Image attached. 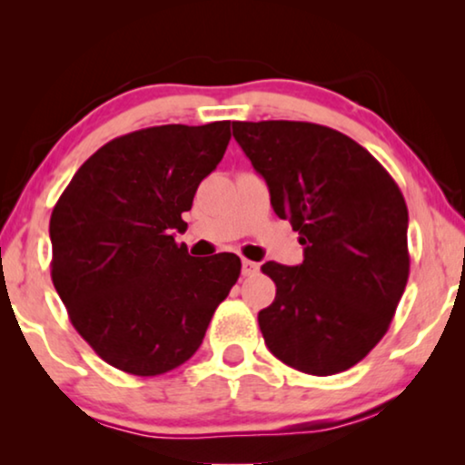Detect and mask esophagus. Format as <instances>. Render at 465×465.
I'll return each instance as SVG.
<instances>
[{
  "label": "esophagus",
  "mask_w": 465,
  "mask_h": 465,
  "mask_svg": "<svg viewBox=\"0 0 465 465\" xmlns=\"http://www.w3.org/2000/svg\"><path fill=\"white\" fill-rule=\"evenodd\" d=\"M241 272H243L245 277H250L253 272H258V264L252 262V260H243V262H241Z\"/></svg>",
  "instance_id": "esophagus-1"
}]
</instances>
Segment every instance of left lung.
I'll return each mask as SVG.
<instances>
[{
	"label": "left lung",
	"instance_id": "1",
	"mask_svg": "<svg viewBox=\"0 0 465 465\" xmlns=\"http://www.w3.org/2000/svg\"><path fill=\"white\" fill-rule=\"evenodd\" d=\"M271 205L301 234L298 266L262 264L277 285L258 313L269 351L328 377L383 339L409 282V209L398 183L351 137L313 123H232Z\"/></svg>",
	"mask_w": 465,
	"mask_h": 465
}]
</instances>
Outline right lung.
I'll list each match as a JSON object with an SVG mask.
<instances>
[{
	"label": "right lung",
	"instance_id": "right-lung-1",
	"mask_svg": "<svg viewBox=\"0 0 465 465\" xmlns=\"http://www.w3.org/2000/svg\"><path fill=\"white\" fill-rule=\"evenodd\" d=\"M228 142L231 120L133 131L94 152L56 201L53 283L74 328L118 371L182 366L237 283L239 256L193 258L175 243Z\"/></svg>",
	"mask_w": 465,
	"mask_h": 465
}]
</instances>
